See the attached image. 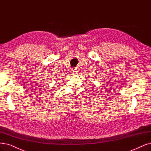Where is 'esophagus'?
<instances>
[{"mask_svg": "<svg viewBox=\"0 0 151 151\" xmlns=\"http://www.w3.org/2000/svg\"><path fill=\"white\" fill-rule=\"evenodd\" d=\"M77 69H71V73H72V74H73V75H74V74H77Z\"/></svg>", "mask_w": 151, "mask_h": 151, "instance_id": "esophagus-1", "label": "esophagus"}]
</instances>
